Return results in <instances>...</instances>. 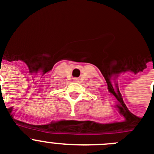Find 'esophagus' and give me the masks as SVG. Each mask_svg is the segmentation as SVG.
Listing matches in <instances>:
<instances>
[{
    "instance_id": "obj_1",
    "label": "esophagus",
    "mask_w": 154,
    "mask_h": 154,
    "mask_svg": "<svg viewBox=\"0 0 154 154\" xmlns=\"http://www.w3.org/2000/svg\"><path fill=\"white\" fill-rule=\"evenodd\" d=\"M79 79L78 78H74V82H78Z\"/></svg>"
}]
</instances>
